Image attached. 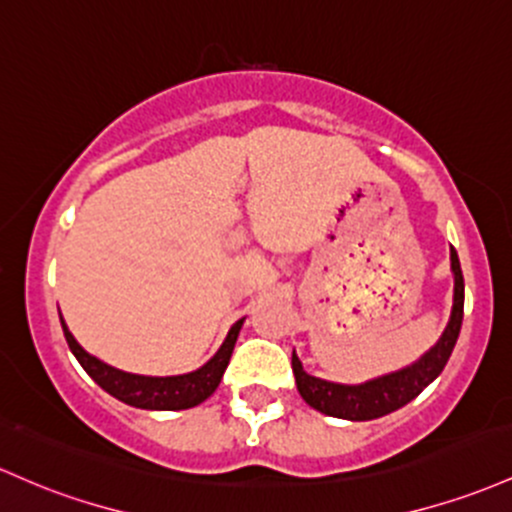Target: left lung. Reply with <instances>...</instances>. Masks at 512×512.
I'll return each mask as SVG.
<instances>
[{
  "label": "left lung",
  "instance_id": "1",
  "mask_svg": "<svg viewBox=\"0 0 512 512\" xmlns=\"http://www.w3.org/2000/svg\"><path fill=\"white\" fill-rule=\"evenodd\" d=\"M449 260H452L454 272V306L449 323L437 340V345L430 352H425L418 362L411 367L393 372L379 379L367 381L359 386H345V384H330V381L316 379V376L303 372L296 352L291 355V369H294L296 386L303 401L316 411L333 415V418L342 420H374L381 415L398 411L406 403H411L425 386L437 379V374L445 369L449 355H452L454 345H457L459 328H462L464 316V277L462 267H459V257L454 247H449Z\"/></svg>",
  "mask_w": 512,
  "mask_h": 512
}]
</instances>
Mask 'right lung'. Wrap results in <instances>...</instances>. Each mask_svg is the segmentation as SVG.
I'll return each instance as SVG.
<instances>
[{
  "instance_id": "add662e5",
  "label": "right lung",
  "mask_w": 512,
  "mask_h": 512,
  "mask_svg": "<svg viewBox=\"0 0 512 512\" xmlns=\"http://www.w3.org/2000/svg\"><path fill=\"white\" fill-rule=\"evenodd\" d=\"M60 323H63L67 345H70L77 362L82 364L84 372L92 376L106 393H111V396L119 398V401L128 403V406L133 408H145V411H184V408H194L199 406L201 401H206V398L218 389V384H221V376L226 372L230 355H233L235 340H238L240 328H243V320H238V323L230 328L221 350H218L204 367L196 369L192 374L138 376L109 367V364H104L101 359L84 352L82 347L77 345V340L72 338L70 330H67L63 318H60Z\"/></svg>"
}]
</instances>
